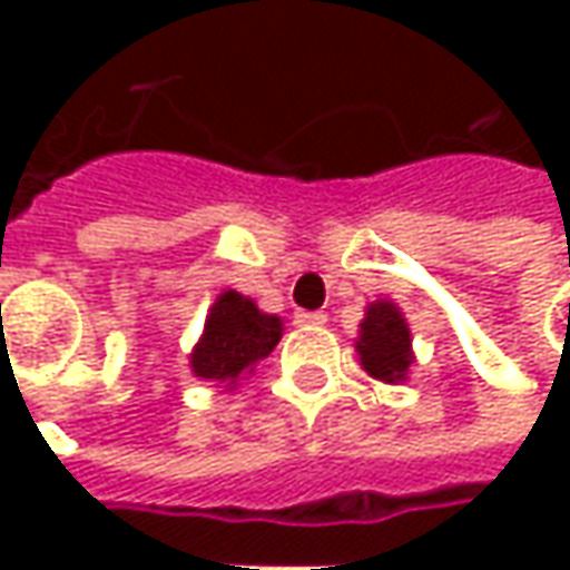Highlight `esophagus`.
Instances as JSON below:
<instances>
[{"label": "esophagus", "mask_w": 570, "mask_h": 570, "mask_svg": "<svg viewBox=\"0 0 570 570\" xmlns=\"http://www.w3.org/2000/svg\"><path fill=\"white\" fill-rule=\"evenodd\" d=\"M295 323L297 326H323V323H326V314H320V311H297Z\"/></svg>", "instance_id": "1"}]
</instances>
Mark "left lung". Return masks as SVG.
Wrapping results in <instances>:
<instances>
[{
  "mask_svg": "<svg viewBox=\"0 0 570 570\" xmlns=\"http://www.w3.org/2000/svg\"><path fill=\"white\" fill-rule=\"evenodd\" d=\"M355 352L362 367L383 383H405L409 367L415 364L412 352V333L405 323L403 311L393 301H371L364 307V320L358 323V340Z\"/></svg>",
  "mask_w": 570,
  "mask_h": 570,
  "instance_id": "1",
  "label": "left lung"
}]
</instances>
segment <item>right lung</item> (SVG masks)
<instances>
[{
  "label": "right lung",
  "instance_id": "add662e5",
  "mask_svg": "<svg viewBox=\"0 0 570 570\" xmlns=\"http://www.w3.org/2000/svg\"><path fill=\"white\" fill-rule=\"evenodd\" d=\"M282 340V317L266 314L256 301L225 288L208 307L203 336L189 352V371L199 381L234 390L237 381L253 374Z\"/></svg>",
  "mask_w": 570,
  "mask_h": 570
}]
</instances>
